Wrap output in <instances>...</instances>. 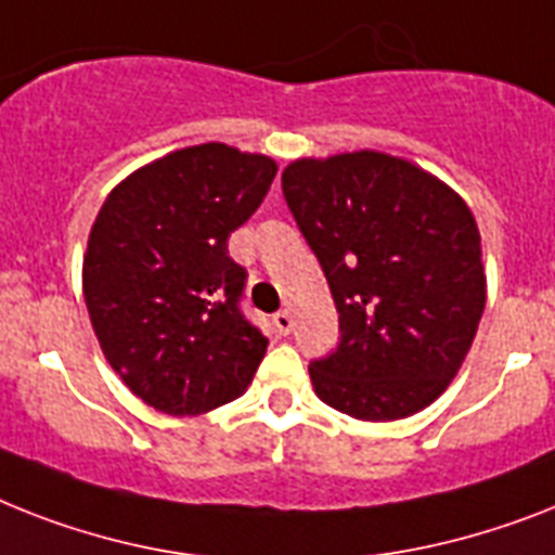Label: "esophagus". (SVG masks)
<instances>
[{
    "instance_id": "34e87169",
    "label": "esophagus",
    "mask_w": 555,
    "mask_h": 555,
    "mask_svg": "<svg viewBox=\"0 0 555 555\" xmlns=\"http://www.w3.org/2000/svg\"><path fill=\"white\" fill-rule=\"evenodd\" d=\"M273 327H276L282 336H287V333L293 331V313H291V310H279L276 317H273Z\"/></svg>"
}]
</instances>
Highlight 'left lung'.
<instances>
[{"mask_svg":"<svg viewBox=\"0 0 555 555\" xmlns=\"http://www.w3.org/2000/svg\"><path fill=\"white\" fill-rule=\"evenodd\" d=\"M282 191L339 310V348L310 364L319 399L362 422L434 404L465 362L488 299L467 202L382 151L293 159Z\"/></svg>","mask_w":555,"mask_h":555,"instance_id":"obj_1","label":"left lung"}]
</instances>
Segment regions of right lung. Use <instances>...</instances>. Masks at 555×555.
<instances>
[{"mask_svg": "<svg viewBox=\"0 0 555 555\" xmlns=\"http://www.w3.org/2000/svg\"><path fill=\"white\" fill-rule=\"evenodd\" d=\"M279 165L224 142L179 147L125 176L90 228L82 293L99 348L130 393L199 416L245 393L268 339L238 313L228 236Z\"/></svg>", "mask_w": 555, "mask_h": 555, "instance_id": "right-lung-1", "label": "right lung"}]
</instances>
